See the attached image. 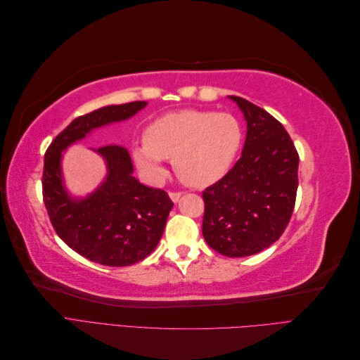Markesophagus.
Returning a JSON list of instances; mask_svg holds the SVG:
<instances>
[{
    "label": "esophagus",
    "mask_w": 360,
    "mask_h": 360,
    "mask_svg": "<svg viewBox=\"0 0 360 360\" xmlns=\"http://www.w3.org/2000/svg\"><path fill=\"white\" fill-rule=\"evenodd\" d=\"M181 192H169V198L174 201V202H177L179 200H180V197H181Z\"/></svg>",
    "instance_id": "1"
}]
</instances>
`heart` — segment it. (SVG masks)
<instances>
[{"label":"heart","instance_id":"1","mask_svg":"<svg viewBox=\"0 0 360 360\" xmlns=\"http://www.w3.org/2000/svg\"><path fill=\"white\" fill-rule=\"evenodd\" d=\"M243 129L226 112L180 110L163 114L144 132V144L134 150L139 169L159 180L163 159H172L177 176L195 188L221 180L240 151Z\"/></svg>","mask_w":360,"mask_h":360}]
</instances>
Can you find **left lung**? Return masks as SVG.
Masks as SVG:
<instances>
[{"instance_id": "1", "label": "left lung", "mask_w": 360, "mask_h": 360, "mask_svg": "<svg viewBox=\"0 0 360 360\" xmlns=\"http://www.w3.org/2000/svg\"><path fill=\"white\" fill-rule=\"evenodd\" d=\"M228 97L243 112L246 141L236 165L202 192V236L216 252L238 258L261 252L284 233L296 202L299 155L275 117Z\"/></svg>"}]
</instances>
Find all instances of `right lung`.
Returning <instances> with one entry per match:
<instances>
[{
	"label": "right lung",
	"mask_w": 360,
	"mask_h": 360,
	"mask_svg": "<svg viewBox=\"0 0 360 360\" xmlns=\"http://www.w3.org/2000/svg\"><path fill=\"white\" fill-rule=\"evenodd\" d=\"M147 106L130 102L103 106L75 118L52 141L43 165V201L53 230L75 252L103 266L135 264L153 252L174 202L162 189L139 183L129 151L120 146L91 148L106 163V177L94 192L73 198L64 186L63 151L94 129L124 122Z\"/></svg>",
	"instance_id": "1"
}]
</instances>
